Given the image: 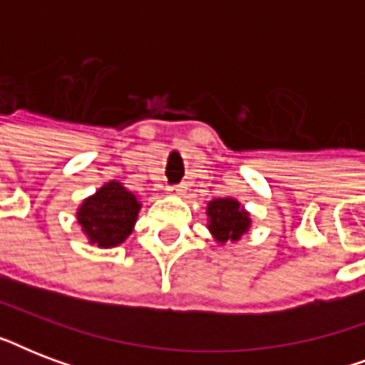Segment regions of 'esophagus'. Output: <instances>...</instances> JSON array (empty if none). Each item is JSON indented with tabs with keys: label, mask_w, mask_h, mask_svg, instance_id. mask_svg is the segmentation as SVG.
<instances>
[{
	"label": "esophagus",
	"mask_w": 365,
	"mask_h": 365,
	"mask_svg": "<svg viewBox=\"0 0 365 365\" xmlns=\"http://www.w3.org/2000/svg\"><path fill=\"white\" fill-rule=\"evenodd\" d=\"M166 191H168L170 195H183L185 193V187H183V185H168Z\"/></svg>",
	"instance_id": "34e87169"
}]
</instances>
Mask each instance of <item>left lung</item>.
<instances>
[{
	"label": "left lung",
	"mask_w": 365,
	"mask_h": 365,
	"mask_svg": "<svg viewBox=\"0 0 365 365\" xmlns=\"http://www.w3.org/2000/svg\"><path fill=\"white\" fill-rule=\"evenodd\" d=\"M208 229L220 242L239 240L250 227L248 212L240 208L239 200L235 199H216L208 202Z\"/></svg>",
	"instance_id": "8db88e82"
}]
</instances>
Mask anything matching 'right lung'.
I'll use <instances>...</instances> for the list:
<instances>
[{"label": "right lung", "mask_w": 365, "mask_h": 365, "mask_svg": "<svg viewBox=\"0 0 365 365\" xmlns=\"http://www.w3.org/2000/svg\"><path fill=\"white\" fill-rule=\"evenodd\" d=\"M140 202L119 182L106 183L93 197L83 200L77 220L91 242L100 248L121 244L132 233Z\"/></svg>", "instance_id": "obj_1"}]
</instances>
